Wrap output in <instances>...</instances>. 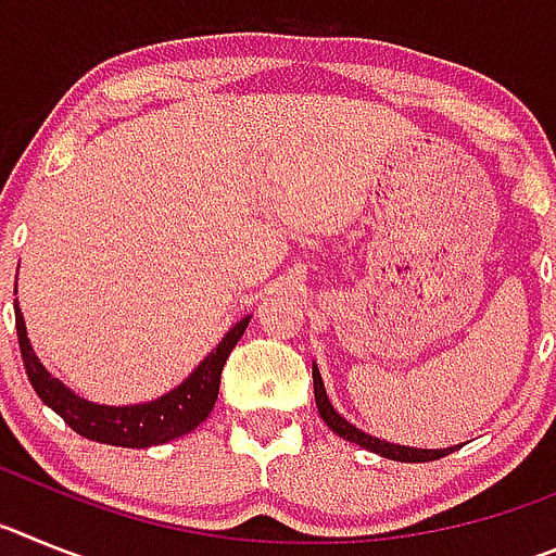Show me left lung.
<instances>
[{
  "label": "left lung",
  "instance_id": "left-lung-1",
  "mask_svg": "<svg viewBox=\"0 0 556 556\" xmlns=\"http://www.w3.org/2000/svg\"><path fill=\"white\" fill-rule=\"evenodd\" d=\"M312 378H314V401H317V412H320V417L326 420L328 429L333 431V434H339L342 440H348V443H356L362 445V448L372 451V454H381L387 456V459H395V462H431V459H440V456H448L451 451L456 448H409V445H395V443H387V440H378V437H370L365 434L362 429H356L353 424H348L345 417L339 415L337 409L331 406V401H328L326 395V384H323V376L320 370H317V365H312Z\"/></svg>",
  "mask_w": 556,
  "mask_h": 556
}]
</instances>
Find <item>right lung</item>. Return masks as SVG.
Segmentation results:
<instances>
[{
  "label": "right lung",
  "mask_w": 556,
  "mask_h": 556,
  "mask_svg": "<svg viewBox=\"0 0 556 556\" xmlns=\"http://www.w3.org/2000/svg\"><path fill=\"white\" fill-rule=\"evenodd\" d=\"M13 306H16V337L18 348H22L24 370H27L29 384L38 392V397H41L49 409L58 412L77 434L86 437V440H94V443L105 445H122V448H150V445L169 443L175 437H184L198 429L205 417L211 415V409H214L225 362H228L230 351L242 339L244 328L250 323V317H242V320L236 323L223 337L217 351H211L194 367V372L186 378L184 384H178L172 392H166V395L136 406H102L75 395L66 384L52 378V372L33 353L18 301Z\"/></svg>",
  "instance_id": "1"
}]
</instances>
